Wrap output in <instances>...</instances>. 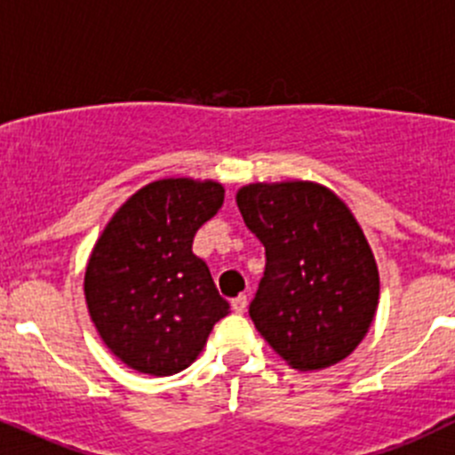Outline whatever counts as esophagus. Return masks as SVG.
I'll use <instances>...</instances> for the list:
<instances>
[{
    "label": "esophagus",
    "mask_w": 455,
    "mask_h": 455,
    "mask_svg": "<svg viewBox=\"0 0 455 455\" xmlns=\"http://www.w3.org/2000/svg\"><path fill=\"white\" fill-rule=\"evenodd\" d=\"M231 307L235 313H244L246 311V295H237V298H233Z\"/></svg>",
    "instance_id": "34e87169"
}]
</instances>
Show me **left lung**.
<instances>
[{
    "label": "left lung",
    "instance_id": "left-lung-1",
    "mask_svg": "<svg viewBox=\"0 0 455 455\" xmlns=\"http://www.w3.org/2000/svg\"><path fill=\"white\" fill-rule=\"evenodd\" d=\"M267 251L249 307L255 329L299 371L345 360L371 326L376 258L349 206L315 182L249 184L235 196Z\"/></svg>",
    "mask_w": 455,
    "mask_h": 455
}]
</instances>
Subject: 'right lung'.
Instances as JSON below:
<instances>
[{"label": "right lung", "mask_w": 455, "mask_h": 455, "mask_svg": "<svg viewBox=\"0 0 455 455\" xmlns=\"http://www.w3.org/2000/svg\"><path fill=\"white\" fill-rule=\"evenodd\" d=\"M222 202L224 187L213 180H157L117 209L92 246L84 275L88 313L126 367L180 373L231 311L193 253L197 228Z\"/></svg>", "instance_id": "1"}]
</instances>
